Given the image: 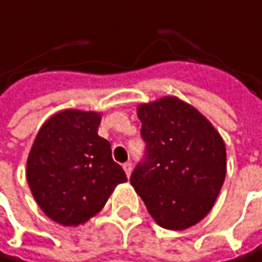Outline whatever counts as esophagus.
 Returning a JSON list of instances; mask_svg holds the SVG:
<instances>
[{
    "label": "esophagus",
    "instance_id": "esophagus-1",
    "mask_svg": "<svg viewBox=\"0 0 262 262\" xmlns=\"http://www.w3.org/2000/svg\"><path fill=\"white\" fill-rule=\"evenodd\" d=\"M123 169H125V174L129 177L131 176V171H133V165L129 162H126V163H123Z\"/></svg>",
    "mask_w": 262,
    "mask_h": 262
}]
</instances>
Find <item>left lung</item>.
<instances>
[{"label":"left lung","mask_w":262,"mask_h":262,"mask_svg":"<svg viewBox=\"0 0 262 262\" xmlns=\"http://www.w3.org/2000/svg\"><path fill=\"white\" fill-rule=\"evenodd\" d=\"M145 160L131 185L156 223L185 230L213 207L226 179V145L212 123L192 105L165 96L137 106Z\"/></svg>","instance_id":"obj_1"}]
</instances>
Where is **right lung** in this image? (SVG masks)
Segmentation results:
<instances>
[{
    "label": "right lung",
    "mask_w": 262,
    "mask_h": 262,
    "mask_svg": "<svg viewBox=\"0 0 262 262\" xmlns=\"http://www.w3.org/2000/svg\"><path fill=\"white\" fill-rule=\"evenodd\" d=\"M102 114L64 110L39 128L27 159V183L42 212L62 226H79L102 210L126 182L97 134Z\"/></svg>",
    "instance_id": "obj_1"
}]
</instances>
